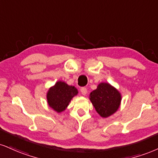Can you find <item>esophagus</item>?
Segmentation results:
<instances>
[{
	"label": "esophagus",
	"instance_id": "34e87169",
	"mask_svg": "<svg viewBox=\"0 0 158 158\" xmlns=\"http://www.w3.org/2000/svg\"><path fill=\"white\" fill-rule=\"evenodd\" d=\"M80 91H81V94H82V95H86L87 93V90L86 87H81Z\"/></svg>",
	"mask_w": 158,
	"mask_h": 158
}]
</instances>
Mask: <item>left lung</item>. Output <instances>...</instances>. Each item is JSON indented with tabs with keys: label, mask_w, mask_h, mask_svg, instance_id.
Segmentation results:
<instances>
[{
	"label": "left lung",
	"mask_w": 158,
	"mask_h": 158,
	"mask_svg": "<svg viewBox=\"0 0 158 158\" xmlns=\"http://www.w3.org/2000/svg\"><path fill=\"white\" fill-rule=\"evenodd\" d=\"M90 100L101 116L107 118L120 107L121 96L118 90L109 83L102 82L90 93Z\"/></svg>",
	"instance_id": "obj_1"
}]
</instances>
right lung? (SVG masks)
<instances>
[{"instance_id":"add662e5","label":"right lung","mask_w":158,"mask_h":158,"mask_svg":"<svg viewBox=\"0 0 158 158\" xmlns=\"http://www.w3.org/2000/svg\"><path fill=\"white\" fill-rule=\"evenodd\" d=\"M77 94L78 90L75 87L59 81L49 88L47 101L49 107L57 113H61L67 108L71 100Z\"/></svg>"}]
</instances>
